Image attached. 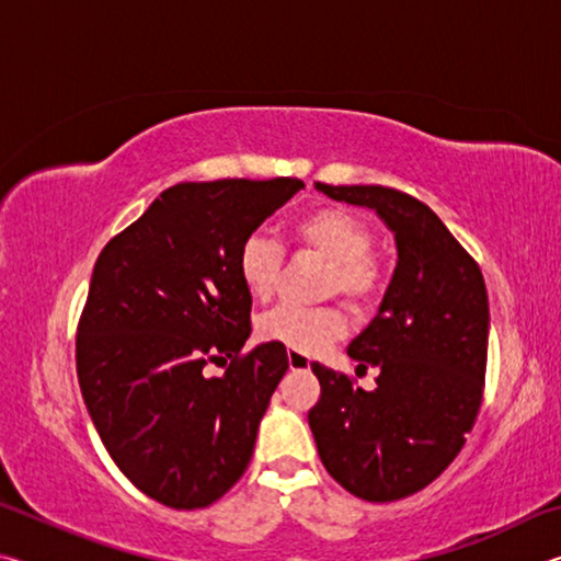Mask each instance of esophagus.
Here are the masks:
<instances>
[{
    "label": "esophagus",
    "instance_id": "obj_1",
    "mask_svg": "<svg viewBox=\"0 0 561 561\" xmlns=\"http://www.w3.org/2000/svg\"><path fill=\"white\" fill-rule=\"evenodd\" d=\"M287 360L291 371H307V368H311V358L299 354V351H287Z\"/></svg>",
    "mask_w": 561,
    "mask_h": 561
}]
</instances>
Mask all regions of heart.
<instances>
[{"instance_id": "obj_1", "label": "heart", "mask_w": 561, "mask_h": 561, "mask_svg": "<svg viewBox=\"0 0 561 561\" xmlns=\"http://www.w3.org/2000/svg\"><path fill=\"white\" fill-rule=\"evenodd\" d=\"M291 237L311 247L331 262L327 294H344L351 304H366L378 289V267L368 257L371 232L354 213L344 207H319L299 217ZM282 267V247L277 240L252 232L237 252V274L252 299H270ZM346 319L336 307H297L279 304L257 319V334L272 344H282L299 354H317L329 341L339 339Z\"/></svg>"}]
</instances>
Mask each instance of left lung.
<instances>
[{"label": "left lung", "mask_w": 561, "mask_h": 561, "mask_svg": "<svg viewBox=\"0 0 561 561\" xmlns=\"http://www.w3.org/2000/svg\"><path fill=\"white\" fill-rule=\"evenodd\" d=\"M331 201L368 207L396 240V270L376 317L348 344L364 391L311 364L321 383L309 411L319 458L351 495L391 502L438 478L478 415L490 307L482 272L428 205L381 185H324Z\"/></svg>", "instance_id": "1"}]
</instances>
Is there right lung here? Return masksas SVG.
Here are the masks:
<instances>
[{
	"mask_svg": "<svg viewBox=\"0 0 561 561\" xmlns=\"http://www.w3.org/2000/svg\"><path fill=\"white\" fill-rule=\"evenodd\" d=\"M304 187L297 178L180 183L103 247L76 336L83 403L118 470L173 510L242 478L287 348L250 339L240 244ZM215 359L228 365L207 377Z\"/></svg>",
	"mask_w": 561,
	"mask_h": 561,
	"instance_id": "obj_1",
	"label": "right lung"
}]
</instances>
